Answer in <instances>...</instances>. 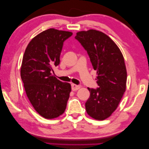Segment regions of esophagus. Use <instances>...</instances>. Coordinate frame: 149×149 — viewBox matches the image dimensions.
<instances>
[{"label":"esophagus","mask_w":149,"mask_h":149,"mask_svg":"<svg viewBox=\"0 0 149 149\" xmlns=\"http://www.w3.org/2000/svg\"><path fill=\"white\" fill-rule=\"evenodd\" d=\"M71 88H72V90L73 91H77V90H79L80 88V86H79V85L74 84H72Z\"/></svg>","instance_id":"1"}]
</instances>
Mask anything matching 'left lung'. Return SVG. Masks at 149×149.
Returning <instances> with one entry per match:
<instances>
[{
    "label": "left lung",
    "instance_id": "obj_1",
    "mask_svg": "<svg viewBox=\"0 0 149 149\" xmlns=\"http://www.w3.org/2000/svg\"><path fill=\"white\" fill-rule=\"evenodd\" d=\"M75 39L88 55L97 70L96 89L88 88L91 96L85 107L97 120L109 118L118 108L126 89L127 70L123 56L111 39L100 31H79Z\"/></svg>",
    "mask_w": 149,
    "mask_h": 149
}]
</instances>
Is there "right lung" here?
<instances>
[{
	"instance_id": "right-lung-1",
	"label": "right lung",
	"mask_w": 149,
	"mask_h": 149,
	"mask_svg": "<svg viewBox=\"0 0 149 149\" xmlns=\"http://www.w3.org/2000/svg\"><path fill=\"white\" fill-rule=\"evenodd\" d=\"M72 32L48 29L33 38L27 46L20 70L26 95L36 111L45 119L64 113L71 86L52 74L60 63L63 43Z\"/></svg>"
}]
</instances>
